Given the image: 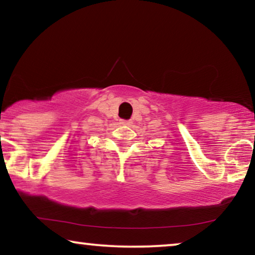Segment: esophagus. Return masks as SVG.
Instances as JSON below:
<instances>
[{
  "label": "esophagus",
  "instance_id": "1",
  "mask_svg": "<svg viewBox=\"0 0 255 255\" xmlns=\"http://www.w3.org/2000/svg\"><path fill=\"white\" fill-rule=\"evenodd\" d=\"M121 124L128 126V125L131 124V121H130V120H121Z\"/></svg>",
  "mask_w": 255,
  "mask_h": 255
}]
</instances>
